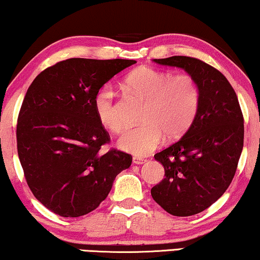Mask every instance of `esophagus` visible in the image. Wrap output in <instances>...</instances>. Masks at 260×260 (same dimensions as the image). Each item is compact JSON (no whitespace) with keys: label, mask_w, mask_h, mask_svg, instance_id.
<instances>
[{"label":"esophagus","mask_w":260,"mask_h":260,"mask_svg":"<svg viewBox=\"0 0 260 260\" xmlns=\"http://www.w3.org/2000/svg\"><path fill=\"white\" fill-rule=\"evenodd\" d=\"M145 161H146L145 159L139 158V157H134L133 158V162L135 164V165H142V164H144Z\"/></svg>","instance_id":"34e87169"}]
</instances>
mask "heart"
<instances>
[{"label": "heart", "instance_id": "1", "mask_svg": "<svg viewBox=\"0 0 260 260\" xmlns=\"http://www.w3.org/2000/svg\"><path fill=\"white\" fill-rule=\"evenodd\" d=\"M125 88L145 100L141 125L131 127L118 139L123 151L138 157L150 154L160 146L165 135L170 139L182 136L197 116L200 106V88L191 75H172L151 67L127 74L123 81ZM94 109L101 124L118 134L124 126L115 91L110 85L100 88L94 96Z\"/></svg>", "mask_w": 260, "mask_h": 260}]
</instances>
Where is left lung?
I'll use <instances>...</instances> for the list:
<instances>
[{
	"mask_svg": "<svg viewBox=\"0 0 260 260\" xmlns=\"http://www.w3.org/2000/svg\"><path fill=\"white\" fill-rule=\"evenodd\" d=\"M197 80L200 106L182 137L154 154L165 178L151 189L155 202L174 216H191L222 197L236 173L244 143V118L237 95L221 72L197 58L153 59Z\"/></svg>",
	"mask_w": 260,
	"mask_h": 260,
	"instance_id": "obj_1",
	"label": "left lung"
}]
</instances>
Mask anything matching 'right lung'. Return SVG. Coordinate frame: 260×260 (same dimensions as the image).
<instances>
[{
	"instance_id": "add662e5",
	"label": "right lung",
	"mask_w": 260,
	"mask_h": 260,
	"mask_svg": "<svg viewBox=\"0 0 260 260\" xmlns=\"http://www.w3.org/2000/svg\"><path fill=\"white\" fill-rule=\"evenodd\" d=\"M134 63L71 58L43 71L26 91L16 130L19 161L35 198L59 216L96 209L133 162L122 151H100L110 136L95 113L94 96Z\"/></svg>"
}]
</instances>
